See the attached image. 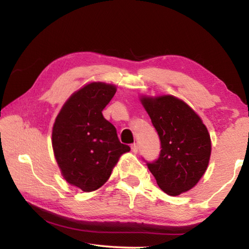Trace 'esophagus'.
<instances>
[{
  "instance_id": "obj_1",
  "label": "esophagus",
  "mask_w": 249,
  "mask_h": 249,
  "mask_svg": "<svg viewBox=\"0 0 249 249\" xmlns=\"http://www.w3.org/2000/svg\"><path fill=\"white\" fill-rule=\"evenodd\" d=\"M132 151L134 154H137L138 153V149H140V147H138V144H133L132 146Z\"/></svg>"
}]
</instances>
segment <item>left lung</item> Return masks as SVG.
<instances>
[{"label": "left lung", "instance_id": "obj_1", "mask_svg": "<svg viewBox=\"0 0 249 249\" xmlns=\"http://www.w3.org/2000/svg\"><path fill=\"white\" fill-rule=\"evenodd\" d=\"M161 144L158 159L147 162L157 184L169 196L187 192L208 168L211 137L200 116L174 95L141 96Z\"/></svg>", "mask_w": 249, "mask_h": 249}]
</instances>
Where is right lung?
<instances>
[{
  "label": "right lung",
  "instance_id": "1",
  "mask_svg": "<svg viewBox=\"0 0 249 249\" xmlns=\"http://www.w3.org/2000/svg\"><path fill=\"white\" fill-rule=\"evenodd\" d=\"M115 92L114 84L88 83L66 101L54 121L52 142L61 175L84 192L102 187L130 150L102 114Z\"/></svg>",
  "mask_w": 249,
  "mask_h": 249
}]
</instances>
